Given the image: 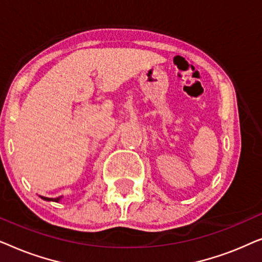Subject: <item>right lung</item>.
<instances>
[{
	"label": "right lung",
	"mask_w": 262,
	"mask_h": 262,
	"mask_svg": "<svg viewBox=\"0 0 262 262\" xmlns=\"http://www.w3.org/2000/svg\"><path fill=\"white\" fill-rule=\"evenodd\" d=\"M42 200H46V202H56L58 203L60 199L63 198V196H58V198H48V196H42V195H39Z\"/></svg>",
	"instance_id": "add662e5"
}]
</instances>
